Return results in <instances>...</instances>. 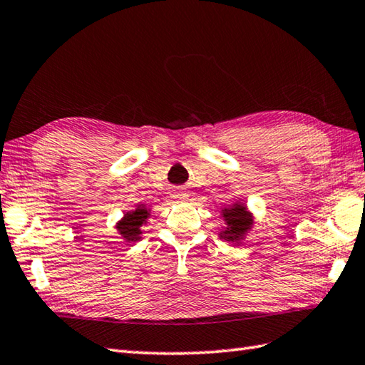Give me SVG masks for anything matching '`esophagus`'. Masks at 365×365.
<instances>
[{
	"label": "esophagus",
	"instance_id": "1",
	"mask_svg": "<svg viewBox=\"0 0 365 365\" xmlns=\"http://www.w3.org/2000/svg\"><path fill=\"white\" fill-rule=\"evenodd\" d=\"M173 198L176 200V202H185V200L189 198V195H187V193H185V192L178 189V190L173 192Z\"/></svg>",
	"mask_w": 365,
	"mask_h": 365
}]
</instances>
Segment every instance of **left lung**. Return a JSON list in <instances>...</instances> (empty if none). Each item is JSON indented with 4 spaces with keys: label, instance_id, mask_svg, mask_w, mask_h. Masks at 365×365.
<instances>
[{
    "label": "left lung",
    "instance_id": "obj_1",
    "mask_svg": "<svg viewBox=\"0 0 365 365\" xmlns=\"http://www.w3.org/2000/svg\"><path fill=\"white\" fill-rule=\"evenodd\" d=\"M220 217L225 222V227L219 230V237L236 245L242 242L255 222L254 212L249 211L247 205L242 200H237V202L222 207Z\"/></svg>",
    "mask_w": 365,
    "mask_h": 365
}]
</instances>
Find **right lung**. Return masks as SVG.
Returning a JSON list of instances; mask_svg holds the SVG:
<instances>
[{"label":"right lung","instance_id":"right-lung-1","mask_svg":"<svg viewBox=\"0 0 365 365\" xmlns=\"http://www.w3.org/2000/svg\"><path fill=\"white\" fill-rule=\"evenodd\" d=\"M151 215V207L146 206H137L135 210L128 211L123 214V217L116 222V232L120 235L123 240L130 244V242H137L143 237L145 232L143 227L148 224Z\"/></svg>","mask_w":365,"mask_h":365}]
</instances>
